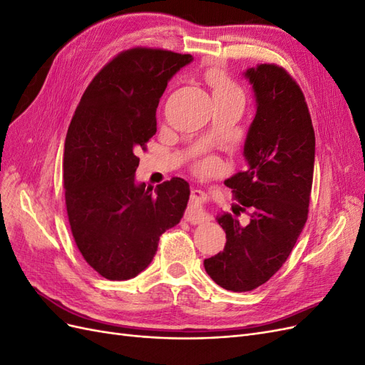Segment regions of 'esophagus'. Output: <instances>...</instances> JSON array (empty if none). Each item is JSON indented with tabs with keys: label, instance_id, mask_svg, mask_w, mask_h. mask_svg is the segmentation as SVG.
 <instances>
[{
	"label": "esophagus",
	"instance_id": "34e87169",
	"mask_svg": "<svg viewBox=\"0 0 365 365\" xmlns=\"http://www.w3.org/2000/svg\"><path fill=\"white\" fill-rule=\"evenodd\" d=\"M207 200V195L201 190H193L190 195V204L185 212V220L193 225L202 224L207 220V213L204 210V202Z\"/></svg>",
	"mask_w": 365,
	"mask_h": 365
}]
</instances>
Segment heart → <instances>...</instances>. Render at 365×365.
Here are the masks:
<instances>
[{
	"label": "heart",
	"instance_id": "heart-1",
	"mask_svg": "<svg viewBox=\"0 0 365 365\" xmlns=\"http://www.w3.org/2000/svg\"><path fill=\"white\" fill-rule=\"evenodd\" d=\"M208 82L213 88V94H228V93H242L240 88L230 79V76L220 70H213L208 73ZM216 165L215 158H204L196 163V170L200 173L210 172Z\"/></svg>",
	"mask_w": 365,
	"mask_h": 365
}]
</instances>
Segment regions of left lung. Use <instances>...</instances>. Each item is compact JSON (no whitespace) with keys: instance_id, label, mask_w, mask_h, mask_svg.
Returning a JSON list of instances; mask_svg holds the SVG:
<instances>
[{"instance_id":"obj_1","label":"left lung","mask_w":365,"mask_h":365,"mask_svg":"<svg viewBox=\"0 0 365 365\" xmlns=\"http://www.w3.org/2000/svg\"><path fill=\"white\" fill-rule=\"evenodd\" d=\"M245 76L257 103L244 148L248 164L225 184L251 219L242 227L230 213L219 216L225 248L204 260L210 277L233 292L259 288L289 257L307 219L315 161L311 114L294 77L277 63Z\"/></svg>"}]
</instances>
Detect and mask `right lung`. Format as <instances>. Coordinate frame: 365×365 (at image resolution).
Wrapping results in <instances>:
<instances>
[{
    "label": "right lung",
    "instance_id": "1",
    "mask_svg": "<svg viewBox=\"0 0 365 365\" xmlns=\"http://www.w3.org/2000/svg\"><path fill=\"white\" fill-rule=\"evenodd\" d=\"M190 54L134 47L120 51L85 90L65 138L63 189L77 248L108 280L149 267L160 236L180 222L189 182L135 184L140 150L157 132V108Z\"/></svg>",
    "mask_w": 365,
    "mask_h": 365
}]
</instances>
